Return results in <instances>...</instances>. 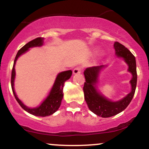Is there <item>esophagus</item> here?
<instances>
[{
	"instance_id": "obj_1",
	"label": "esophagus",
	"mask_w": 149,
	"mask_h": 149,
	"mask_svg": "<svg viewBox=\"0 0 149 149\" xmlns=\"http://www.w3.org/2000/svg\"><path fill=\"white\" fill-rule=\"evenodd\" d=\"M81 73V67H80V66L76 67L73 71V73L74 75L78 74V73Z\"/></svg>"
}]
</instances>
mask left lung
<instances>
[{
    "mask_svg": "<svg viewBox=\"0 0 149 149\" xmlns=\"http://www.w3.org/2000/svg\"><path fill=\"white\" fill-rule=\"evenodd\" d=\"M116 55L121 58L128 66L127 71L132 74V78L130 81L131 90L125 97L118 101H112L102 94L98 88L99 77L102 69L107 66L101 65L99 66L87 68L84 71L85 82L83 87L85 100L88 104L89 109L102 118L111 117L117 115L124 111L134 97L136 86V65L134 56L130 51L123 45L118 42H114Z\"/></svg>",
    "mask_w": 149,
    "mask_h": 149,
    "instance_id": "1",
    "label": "left lung"
}]
</instances>
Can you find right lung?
<instances>
[{
    "label": "right lung",
    "mask_w": 149,
    "mask_h": 149,
    "mask_svg": "<svg viewBox=\"0 0 149 149\" xmlns=\"http://www.w3.org/2000/svg\"><path fill=\"white\" fill-rule=\"evenodd\" d=\"M44 43L43 38H37L29 42L24 46L22 47L18 51L16 57H15L14 64H13V71H12V76H11V86L12 90H13L14 96L17 101V102L21 106V107L24 110L28 112L29 113L32 114V115L36 116H40V117H45V116H49L52 115L59 109L60 107L61 100H62L64 94H63V87L65 81L69 80L72 75V71L69 70V71H62L58 73L56 77L54 83L53 84L50 91L46 97V98L42 102V103L36 107L30 108L26 107L23 102H22L18 98L16 92L15 90V79L16 73H15V64H16L17 60L20 56L22 55L29 51V49L31 47H41Z\"/></svg>",
    "instance_id": "1"
}]
</instances>
